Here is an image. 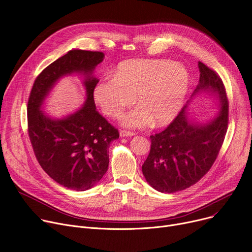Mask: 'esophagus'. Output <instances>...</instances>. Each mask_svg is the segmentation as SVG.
I'll list each match as a JSON object with an SVG mask.
<instances>
[{"instance_id": "34e87169", "label": "esophagus", "mask_w": 252, "mask_h": 252, "mask_svg": "<svg viewBox=\"0 0 252 252\" xmlns=\"http://www.w3.org/2000/svg\"><path fill=\"white\" fill-rule=\"evenodd\" d=\"M133 135H135V133L131 132V131H127V130L120 131V136L121 137H128V136H133Z\"/></svg>"}]
</instances>
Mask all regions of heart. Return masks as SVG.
<instances>
[{
  "instance_id": "1",
  "label": "heart",
  "mask_w": 252,
  "mask_h": 252,
  "mask_svg": "<svg viewBox=\"0 0 252 252\" xmlns=\"http://www.w3.org/2000/svg\"><path fill=\"white\" fill-rule=\"evenodd\" d=\"M189 74L185 65L166 59H131L120 63L112 78L101 80L94 88V99L103 114L119 118L133 104L135 110L123 117L131 128L168 124L185 103Z\"/></svg>"
}]
</instances>
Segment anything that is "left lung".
I'll list each match as a JSON object with an SVG mask.
<instances>
[{
	"mask_svg": "<svg viewBox=\"0 0 252 252\" xmlns=\"http://www.w3.org/2000/svg\"><path fill=\"white\" fill-rule=\"evenodd\" d=\"M198 66L199 84L191 97L200 92L211 94L219 101L220 113L210 122H191L186 104L168 127L151 135V151L142 173L161 193H175L199 182L217 160L226 133L229 101L223 83L204 63L199 62Z\"/></svg>",
	"mask_w": 252,
	"mask_h": 252,
	"instance_id": "obj_1",
	"label": "left lung"
}]
</instances>
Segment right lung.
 Returning <instances> with one entry per match:
<instances>
[{"mask_svg":"<svg viewBox=\"0 0 252 252\" xmlns=\"http://www.w3.org/2000/svg\"><path fill=\"white\" fill-rule=\"evenodd\" d=\"M98 51L74 49L48 65L34 80L28 102V129L39 164L53 181L67 189L86 190L96 185L109 167L111 142L119 131L96 111L93 92L98 80L93 71L103 61ZM84 77L87 100L81 109L63 119L47 116L40 107L62 76Z\"/></svg>","mask_w":252,"mask_h":252,"instance_id":"1","label":"right lung"}]
</instances>
